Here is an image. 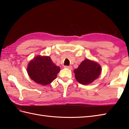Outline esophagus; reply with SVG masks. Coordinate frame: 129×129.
<instances>
[{
	"mask_svg": "<svg viewBox=\"0 0 129 129\" xmlns=\"http://www.w3.org/2000/svg\"><path fill=\"white\" fill-rule=\"evenodd\" d=\"M65 68H67V69H69L70 70H72L73 69V67L72 66H65Z\"/></svg>",
	"mask_w": 129,
	"mask_h": 129,
	"instance_id": "obj_1",
	"label": "esophagus"
}]
</instances>
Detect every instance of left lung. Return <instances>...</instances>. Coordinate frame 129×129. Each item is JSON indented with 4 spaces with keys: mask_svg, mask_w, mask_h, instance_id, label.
Returning a JSON list of instances; mask_svg holds the SVG:
<instances>
[{
    "mask_svg": "<svg viewBox=\"0 0 129 129\" xmlns=\"http://www.w3.org/2000/svg\"><path fill=\"white\" fill-rule=\"evenodd\" d=\"M75 78L81 84L88 85L99 77L101 67L96 61L86 59L82 61L78 68L74 69Z\"/></svg>",
    "mask_w": 129,
    "mask_h": 129,
    "instance_id": "left-lung-1",
    "label": "left lung"
}]
</instances>
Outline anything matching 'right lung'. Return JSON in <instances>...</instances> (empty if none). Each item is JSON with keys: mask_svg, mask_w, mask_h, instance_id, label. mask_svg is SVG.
Masks as SVG:
<instances>
[{"mask_svg": "<svg viewBox=\"0 0 129 129\" xmlns=\"http://www.w3.org/2000/svg\"><path fill=\"white\" fill-rule=\"evenodd\" d=\"M60 70V67L52 61L50 56L40 55L31 60L27 67V73L31 80L44 86L56 78Z\"/></svg>", "mask_w": 129, "mask_h": 129, "instance_id": "1", "label": "right lung"}]
</instances>
